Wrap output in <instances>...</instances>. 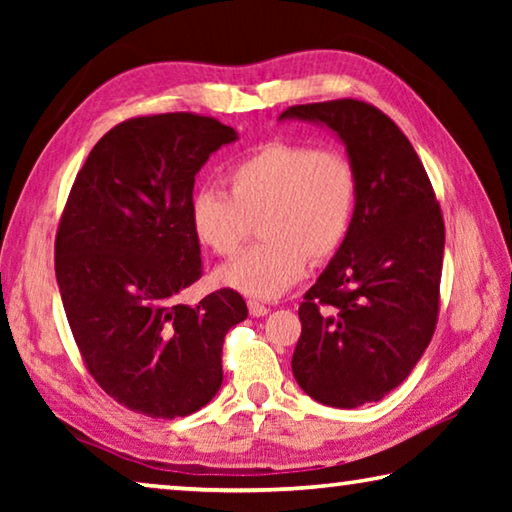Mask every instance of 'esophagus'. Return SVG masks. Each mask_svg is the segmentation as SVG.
Listing matches in <instances>:
<instances>
[{"label":"esophagus","mask_w":512,"mask_h":512,"mask_svg":"<svg viewBox=\"0 0 512 512\" xmlns=\"http://www.w3.org/2000/svg\"><path fill=\"white\" fill-rule=\"evenodd\" d=\"M248 311H250V316H255V318H259V316H266L268 311H271V307H266L264 302H257V300H248Z\"/></svg>","instance_id":"esophagus-1"}]
</instances>
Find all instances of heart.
Wrapping results in <instances>:
<instances>
[{
	"label": "heart",
	"mask_w": 512,
	"mask_h": 512,
	"mask_svg": "<svg viewBox=\"0 0 512 512\" xmlns=\"http://www.w3.org/2000/svg\"><path fill=\"white\" fill-rule=\"evenodd\" d=\"M228 192L203 187L189 203L194 235L212 253L235 255L259 221L264 241L219 268V282L253 298H275L325 264L348 239L359 178L339 149L266 142L225 171Z\"/></svg>",
	"instance_id": "1"
}]
</instances>
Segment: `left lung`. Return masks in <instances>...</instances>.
<instances>
[{
	"instance_id": "1",
	"label": "left lung",
	"mask_w": 512,
	"mask_h": 512,
	"mask_svg": "<svg viewBox=\"0 0 512 512\" xmlns=\"http://www.w3.org/2000/svg\"><path fill=\"white\" fill-rule=\"evenodd\" d=\"M348 146L359 178L348 239L305 293L293 377L316 402L354 409L409 377L438 323L445 223L418 153L359 99L291 106Z\"/></svg>"
}]
</instances>
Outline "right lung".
Instances as JSON below:
<instances>
[{
  "instance_id": "add662e5",
  "label": "right lung",
  "mask_w": 512,
  "mask_h": 512,
  "mask_svg": "<svg viewBox=\"0 0 512 512\" xmlns=\"http://www.w3.org/2000/svg\"><path fill=\"white\" fill-rule=\"evenodd\" d=\"M235 128L196 112L117 124L76 173L56 230V280L94 381L149 418H185L223 381V339L248 316L235 289L176 296L203 275L189 221L198 169Z\"/></svg>"
}]
</instances>
